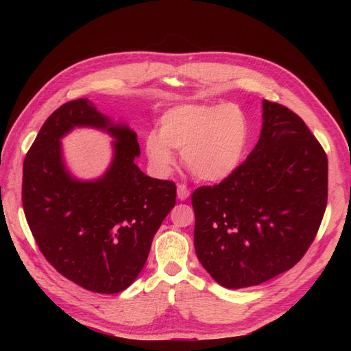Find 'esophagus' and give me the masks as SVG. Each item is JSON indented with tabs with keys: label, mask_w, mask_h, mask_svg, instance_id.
Returning a JSON list of instances; mask_svg holds the SVG:
<instances>
[{
	"label": "esophagus",
	"mask_w": 351,
	"mask_h": 351,
	"mask_svg": "<svg viewBox=\"0 0 351 351\" xmlns=\"http://www.w3.org/2000/svg\"><path fill=\"white\" fill-rule=\"evenodd\" d=\"M177 195H178L180 200H186L190 196V190L187 189L186 184L182 183V184L177 186Z\"/></svg>",
	"instance_id": "obj_1"
}]
</instances>
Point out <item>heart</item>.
<instances>
[{"label": "heart", "mask_w": 351, "mask_h": 351, "mask_svg": "<svg viewBox=\"0 0 351 351\" xmlns=\"http://www.w3.org/2000/svg\"><path fill=\"white\" fill-rule=\"evenodd\" d=\"M249 120L236 105L187 104L165 111L158 132L146 136L151 164L164 174L182 152L184 167L202 182H221L239 168L249 142Z\"/></svg>", "instance_id": "b5f03b06"}]
</instances>
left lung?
Here are the masks:
<instances>
[{
    "instance_id": "left-lung-1",
    "label": "left lung",
    "mask_w": 351,
    "mask_h": 351,
    "mask_svg": "<svg viewBox=\"0 0 351 351\" xmlns=\"http://www.w3.org/2000/svg\"><path fill=\"white\" fill-rule=\"evenodd\" d=\"M261 137L239 168L192 195L195 250L218 284L258 285L289 271L313 243L328 200V158L309 127L263 99Z\"/></svg>"
}]
</instances>
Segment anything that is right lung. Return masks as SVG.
Masks as SVG:
<instances>
[{"mask_svg": "<svg viewBox=\"0 0 351 351\" xmlns=\"http://www.w3.org/2000/svg\"><path fill=\"white\" fill-rule=\"evenodd\" d=\"M76 125L99 126L117 139L114 162L97 182L73 180L60 161L59 137ZM139 154L137 134L112 125L86 98L52 112L26 154L22 200L32 236L62 277L89 291L125 290L176 205V183L143 174L134 164Z\"/></svg>", "mask_w": 351, "mask_h": 351, "instance_id": "add662e5", "label": "right lung"}]
</instances>
